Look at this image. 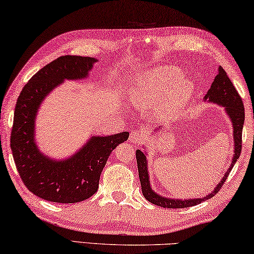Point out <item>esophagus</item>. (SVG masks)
<instances>
[{
    "mask_svg": "<svg viewBox=\"0 0 254 254\" xmlns=\"http://www.w3.org/2000/svg\"><path fill=\"white\" fill-rule=\"evenodd\" d=\"M145 137H146V134H145V130H143V129L135 130V131H131L130 132L129 140H130L131 143H134V144H140L145 139Z\"/></svg>",
    "mask_w": 254,
    "mask_h": 254,
    "instance_id": "obj_1",
    "label": "esophagus"
}]
</instances>
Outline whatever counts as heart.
Listing matches in <instances>:
<instances>
[{
	"label": "heart",
	"instance_id": "obj_1",
	"mask_svg": "<svg viewBox=\"0 0 254 254\" xmlns=\"http://www.w3.org/2000/svg\"><path fill=\"white\" fill-rule=\"evenodd\" d=\"M184 74L173 66H160L144 75L132 94V102L139 108L159 105L157 112L162 117L178 114L188 105L193 93L192 83L182 80Z\"/></svg>",
	"mask_w": 254,
	"mask_h": 254
}]
</instances>
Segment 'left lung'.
Returning a JSON list of instances; mask_svg holds the SVG:
<instances>
[{
  "mask_svg": "<svg viewBox=\"0 0 254 254\" xmlns=\"http://www.w3.org/2000/svg\"><path fill=\"white\" fill-rule=\"evenodd\" d=\"M205 100H208L210 102L217 103L225 107L226 114L228 117L231 118V122L233 124V136H234V155H233V160L231 162L230 168L227 169V172L225 176L223 177L221 182L217 185V187L214 189V191L208 194V196L203 198H194V199H171L162 197L161 194L156 193L154 190H152L151 185H149V177H148V170H147V160L144 153L139 149L136 151V161H137V168H138V174L140 186H142V192L144 197L147 199L149 202L154 203L156 206L163 207V208H187V207L196 206L198 203H201L202 201L207 200V199L213 198L216 193L218 192L219 189L222 188L223 185L225 184L226 179L230 174L233 166L239 160L241 151H242V130L243 125L245 119L244 114V106L243 101L239 95V92L233 85L230 77L222 66H219L218 74L216 75L214 82L211 83L210 89L205 95Z\"/></svg>",
  "mask_w": 254,
  "mask_h": 254,
  "instance_id": "1",
  "label": "left lung"
}]
</instances>
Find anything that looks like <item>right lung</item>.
Segmentation results:
<instances>
[{
    "label": "right lung",
    "instance_id": "1",
    "mask_svg": "<svg viewBox=\"0 0 254 254\" xmlns=\"http://www.w3.org/2000/svg\"><path fill=\"white\" fill-rule=\"evenodd\" d=\"M95 62L91 57H58L29 80L16 101L10 139L12 155L24 186L47 201L74 203L94 194L111 152L129 136L128 131L92 136L80 151L62 161L49 159L37 147L35 120L40 103L64 80L88 76Z\"/></svg>",
    "mask_w": 254,
    "mask_h": 254
}]
</instances>
